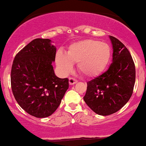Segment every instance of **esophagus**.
<instances>
[{"label": "esophagus", "instance_id": "obj_1", "mask_svg": "<svg viewBox=\"0 0 146 146\" xmlns=\"http://www.w3.org/2000/svg\"><path fill=\"white\" fill-rule=\"evenodd\" d=\"M76 82H77V80H76V79H74V78H72V77L69 78V83H70V85L74 84H76Z\"/></svg>", "mask_w": 146, "mask_h": 146}]
</instances>
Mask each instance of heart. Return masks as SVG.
Listing matches in <instances>:
<instances>
[{
	"label": "heart",
	"mask_w": 146,
	"mask_h": 146,
	"mask_svg": "<svg viewBox=\"0 0 146 146\" xmlns=\"http://www.w3.org/2000/svg\"><path fill=\"white\" fill-rule=\"evenodd\" d=\"M111 50L108 44L94 40H84L74 42L67 53L59 51L56 63L62 74L70 72L74 62H78V70L86 76L102 73L109 64Z\"/></svg>",
	"instance_id": "b5f03b06"
}]
</instances>
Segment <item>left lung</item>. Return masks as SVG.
<instances>
[{"mask_svg":"<svg viewBox=\"0 0 146 146\" xmlns=\"http://www.w3.org/2000/svg\"><path fill=\"white\" fill-rule=\"evenodd\" d=\"M113 48L112 63L106 72L87 82L84 100L97 114L114 113L128 102L133 91L135 69L128 49L109 35Z\"/></svg>","mask_w":146,"mask_h":146,"instance_id":"8db88e82","label":"left lung"}]
</instances>
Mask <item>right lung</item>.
<instances>
[{"label":"right lung","instance_id":"obj_1","mask_svg":"<svg viewBox=\"0 0 146 146\" xmlns=\"http://www.w3.org/2000/svg\"><path fill=\"white\" fill-rule=\"evenodd\" d=\"M55 46L49 39L33 40L15 56L11 69V88L18 104L37 118L51 116L69 88V79L54 74Z\"/></svg>","mask_w":146,"mask_h":146}]
</instances>
